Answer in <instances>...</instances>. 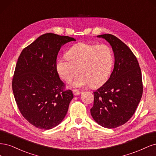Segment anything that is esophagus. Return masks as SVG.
Listing matches in <instances>:
<instances>
[{"label": "esophagus", "instance_id": "1", "mask_svg": "<svg viewBox=\"0 0 156 156\" xmlns=\"http://www.w3.org/2000/svg\"><path fill=\"white\" fill-rule=\"evenodd\" d=\"M73 94L75 95V96H77V95H78V94L81 93V92H80L79 90H78V89H73Z\"/></svg>", "mask_w": 156, "mask_h": 156}]
</instances>
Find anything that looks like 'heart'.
I'll return each instance as SVG.
<instances>
[{
	"label": "heart",
	"instance_id": "heart-1",
	"mask_svg": "<svg viewBox=\"0 0 156 156\" xmlns=\"http://www.w3.org/2000/svg\"><path fill=\"white\" fill-rule=\"evenodd\" d=\"M67 59H60L56 63V71L65 82H70L80 73L75 80V87L91 85L101 86L111 74L114 58L112 48L106 44L79 43L70 48Z\"/></svg>",
	"mask_w": 156,
	"mask_h": 156
}]
</instances>
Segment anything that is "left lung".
I'll list each match as a JSON object with an SVG mask.
<instances>
[{"mask_svg":"<svg viewBox=\"0 0 156 156\" xmlns=\"http://www.w3.org/2000/svg\"><path fill=\"white\" fill-rule=\"evenodd\" d=\"M111 44L115 56L113 71L108 81L94 92L90 109L98 124L115 128L128 122L141 99L142 74L137 58L126 44L112 34H102Z\"/></svg>","mask_w":156,"mask_h":156,"instance_id":"1","label":"left lung"}]
</instances>
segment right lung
<instances>
[{"label": "right lung", "instance_id": "obj_1", "mask_svg": "<svg viewBox=\"0 0 156 156\" xmlns=\"http://www.w3.org/2000/svg\"><path fill=\"white\" fill-rule=\"evenodd\" d=\"M73 37L44 34L24 48L18 58L12 80L15 100L24 118L39 129L61 123L74 97L56 71L62 46Z\"/></svg>", "mask_w": 156, "mask_h": 156}]
</instances>
